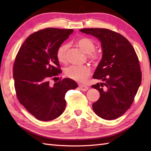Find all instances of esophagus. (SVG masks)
Masks as SVG:
<instances>
[{
    "mask_svg": "<svg viewBox=\"0 0 151 151\" xmlns=\"http://www.w3.org/2000/svg\"><path fill=\"white\" fill-rule=\"evenodd\" d=\"M79 87H80V88H81V90H82V91H86L89 89L88 86H86V85H83V84H80Z\"/></svg>",
    "mask_w": 151,
    "mask_h": 151,
    "instance_id": "1",
    "label": "esophagus"
}]
</instances>
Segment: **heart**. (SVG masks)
<instances>
[{
  "label": "heart",
  "instance_id": "b5f03b06",
  "mask_svg": "<svg viewBox=\"0 0 151 151\" xmlns=\"http://www.w3.org/2000/svg\"><path fill=\"white\" fill-rule=\"evenodd\" d=\"M76 45L83 52L88 54V57L93 61H97L100 58V54L94 52L95 43L93 41L88 37H82L76 41ZM68 44L63 43L58 48L56 51V57L60 62H65L66 61V53L68 49ZM90 69L88 66L72 65L65 70V75L73 81L79 82H84L87 80L90 75Z\"/></svg>",
  "mask_w": 151,
  "mask_h": 151
}]
</instances>
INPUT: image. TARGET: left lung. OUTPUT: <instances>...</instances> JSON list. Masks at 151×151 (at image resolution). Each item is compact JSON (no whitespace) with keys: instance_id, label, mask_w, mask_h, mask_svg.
Segmentation results:
<instances>
[{"instance_id":"obj_1","label":"left lung","mask_w":151,"mask_h":151,"mask_svg":"<svg viewBox=\"0 0 151 151\" xmlns=\"http://www.w3.org/2000/svg\"><path fill=\"white\" fill-rule=\"evenodd\" d=\"M80 31L97 38L102 50V59L93 75L102 81L91 86L100 93L93 110L104 119H115L130 107L141 85L138 58L131 43L119 34L106 28Z\"/></svg>"}]
</instances>
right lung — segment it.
Here are the masks:
<instances>
[{"label": "right lung", "mask_w": 151, "mask_h": 151, "mask_svg": "<svg viewBox=\"0 0 151 151\" xmlns=\"http://www.w3.org/2000/svg\"><path fill=\"white\" fill-rule=\"evenodd\" d=\"M73 32V29L48 28L31 34L15 58L14 86L20 103L42 121L58 117L65 108V95L78 87L70 78L60 80L52 86L49 80L61 72L56 51Z\"/></svg>", "instance_id": "add662e5"}]
</instances>
